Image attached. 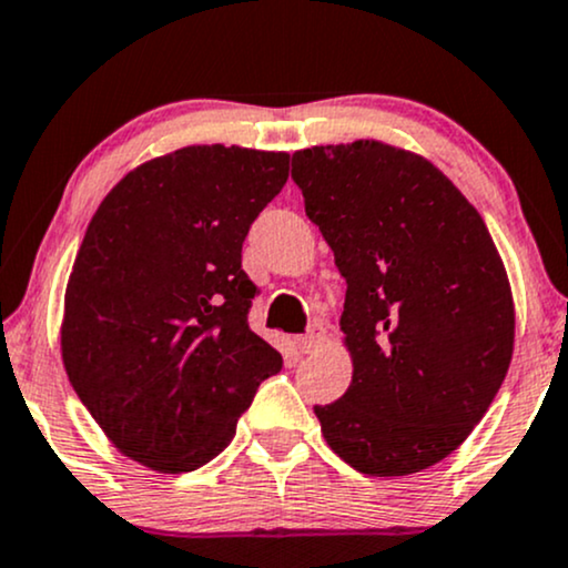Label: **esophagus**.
Masks as SVG:
<instances>
[{"instance_id":"obj_1","label":"esophagus","mask_w":568,"mask_h":568,"mask_svg":"<svg viewBox=\"0 0 568 568\" xmlns=\"http://www.w3.org/2000/svg\"><path fill=\"white\" fill-rule=\"evenodd\" d=\"M323 341H325V327L323 325H314V327H310V331L304 333L302 338H298V349H302L304 354H310L314 349H320V346H323Z\"/></svg>"}]
</instances>
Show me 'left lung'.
I'll list each match as a JSON object with an SVG mask.
<instances>
[{"instance_id":"obj_1","label":"left lung","mask_w":568,"mask_h":568,"mask_svg":"<svg viewBox=\"0 0 568 568\" xmlns=\"http://www.w3.org/2000/svg\"><path fill=\"white\" fill-rule=\"evenodd\" d=\"M293 182L346 277L354 359L314 405L359 474L407 476L460 447L500 392L514 298L487 224L434 163L375 140L293 153Z\"/></svg>"}]
</instances>
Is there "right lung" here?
Masks as SVG:
<instances>
[{
  "mask_svg": "<svg viewBox=\"0 0 568 568\" xmlns=\"http://www.w3.org/2000/svg\"><path fill=\"white\" fill-rule=\"evenodd\" d=\"M288 153L193 145L129 172L89 222L65 288V373L121 453L206 466L283 357L248 325L243 241Z\"/></svg>",
  "mask_w": 568,
  "mask_h": 568,
  "instance_id": "obj_1",
  "label": "right lung"
}]
</instances>
